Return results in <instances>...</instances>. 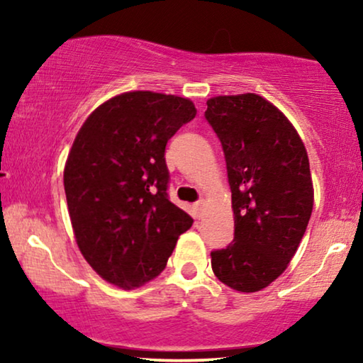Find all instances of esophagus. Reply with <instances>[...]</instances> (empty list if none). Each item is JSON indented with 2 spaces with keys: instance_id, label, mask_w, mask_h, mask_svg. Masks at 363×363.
<instances>
[{
  "instance_id": "obj_1",
  "label": "esophagus",
  "mask_w": 363,
  "mask_h": 363,
  "mask_svg": "<svg viewBox=\"0 0 363 363\" xmlns=\"http://www.w3.org/2000/svg\"><path fill=\"white\" fill-rule=\"evenodd\" d=\"M205 200H198L196 203H195V210H196V216L198 218H201L203 216V213H205Z\"/></svg>"
}]
</instances>
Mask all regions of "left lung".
Here are the masks:
<instances>
[{
  "instance_id": "1",
  "label": "left lung",
  "mask_w": 363,
  "mask_h": 363,
  "mask_svg": "<svg viewBox=\"0 0 363 363\" xmlns=\"http://www.w3.org/2000/svg\"><path fill=\"white\" fill-rule=\"evenodd\" d=\"M206 106L235 213V238L211 251V267L231 289L256 292L284 272L306 233L314 206L309 158L292 123L261 96H218Z\"/></svg>"
}]
</instances>
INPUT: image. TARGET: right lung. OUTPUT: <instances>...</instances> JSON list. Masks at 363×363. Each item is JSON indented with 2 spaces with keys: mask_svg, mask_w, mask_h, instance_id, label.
I'll return each instance as SVG.
<instances>
[{
  "mask_svg": "<svg viewBox=\"0 0 363 363\" xmlns=\"http://www.w3.org/2000/svg\"><path fill=\"white\" fill-rule=\"evenodd\" d=\"M195 116L188 99L125 92L99 106L72 143L64 190L74 235L113 286L133 289L157 277L193 225L168 198L165 147Z\"/></svg>",
  "mask_w": 363,
  "mask_h": 363,
  "instance_id": "add662e5",
  "label": "right lung"
}]
</instances>
